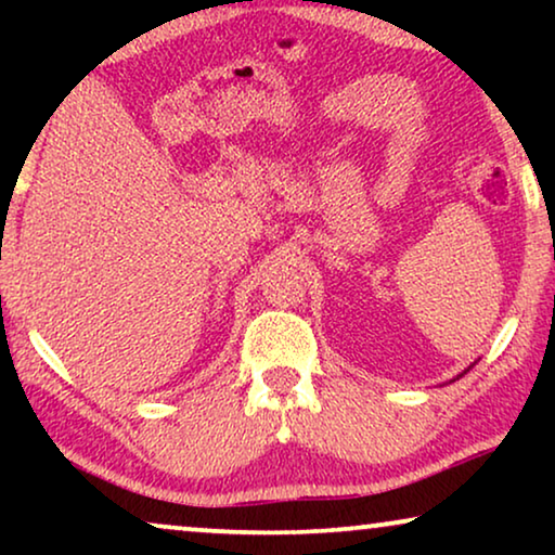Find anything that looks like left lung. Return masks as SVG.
<instances>
[{
	"mask_svg": "<svg viewBox=\"0 0 555 555\" xmlns=\"http://www.w3.org/2000/svg\"><path fill=\"white\" fill-rule=\"evenodd\" d=\"M460 376H462V374H460Z\"/></svg>",
	"mask_w": 555,
	"mask_h": 555,
	"instance_id": "8db88e82",
	"label": "left lung"
}]
</instances>
